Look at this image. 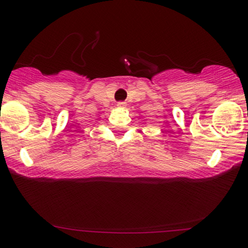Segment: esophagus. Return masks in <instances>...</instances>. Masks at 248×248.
I'll return each instance as SVG.
<instances>
[{
    "label": "esophagus",
    "instance_id": "obj_1",
    "mask_svg": "<svg viewBox=\"0 0 248 248\" xmlns=\"http://www.w3.org/2000/svg\"><path fill=\"white\" fill-rule=\"evenodd\" d=\"M117 106L120 108H125V106H126V104L124 103V101H120V103H117Z\"/></svg>",
    "mask_w": 248,
    "mask_h": 248
}]
</instances>
